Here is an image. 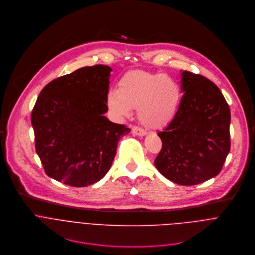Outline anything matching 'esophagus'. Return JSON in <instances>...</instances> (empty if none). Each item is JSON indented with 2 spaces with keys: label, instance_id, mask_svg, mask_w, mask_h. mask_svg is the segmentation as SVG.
Instances as JSON below:
<instances>
[{
  "label": "esophagus",
  "instance_id": "esophagus-1",
  "mask_svg": "<svg viewBox=\"0 0 255 255\" xmlns=\"http://www.w3.org/2000/svg\"><path fill=\"white\" fill-rule=\"evenodd\" d=\"M131 132H132L133 134H135V135H138V136H143V135L146 134V131H145L144 129L138 128V127H133V128H131Z\"/></svg>",
  "mask_w": 255,
  "mask_h": 255
}]
</instances>
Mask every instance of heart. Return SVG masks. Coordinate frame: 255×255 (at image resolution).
I'll return each instance as SVG.
<instances>
[{
  "mask_svg": "<svg viewBox=\"0 0 255 255\" xmlns=\"http://www.w3.org/2000/svg\"><path fill=\"white\" fill-rule=\"evenodd\" d=\"M181 101L179 85L163 74L130 71L119 82L118 91H110L107 105L117 118H126L137 108V117L150 128L167 126L175 118Z\"/></svg>",
  "mask_w": 255,
  "mask_h": 255,
  "instance_id": "heart-1",
  "label": "heart"
}]
</instances>
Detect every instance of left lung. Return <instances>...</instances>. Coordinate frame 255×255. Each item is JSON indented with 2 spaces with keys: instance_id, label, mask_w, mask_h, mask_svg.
Masks as SVG:
<instances>
[{
  "instance_id": "8db88e82",
  "label": "left lung",
  "mask_w": 255,
  "mask_h": 255,
  "mask_svg": "<svg viewBox=\"0 0 255 255\" xmlns=\"http://www.w3.org/2000/svg\"><path fill=\"white\" fill-rule=\"evenodd\" d=\"M184 93L175 118L157 134L162 147L157 170L180 185H195L216 176L230 150V110L211 81L181 73Z\"/></svg>"
}]
</instances>
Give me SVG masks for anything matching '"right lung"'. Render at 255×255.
Segmentation results:
<instances>
[{"label":"right lung","mask_w":255,"mask_h":255,"mask_svg":"<svg viewBox=\"0 0 255 255\" xmlns=\"http://www.w3.org/2000/svg\"><path fill=\"white\" fill-rule=\"evenodd\" d=\"M111 72L103 65L85 67L42 90L31 122L36 151L50 177L85 187L110 170L120 138L130 131L104 116Z\"/></svg>","instance_id":"obj_1"}]
</instances>
